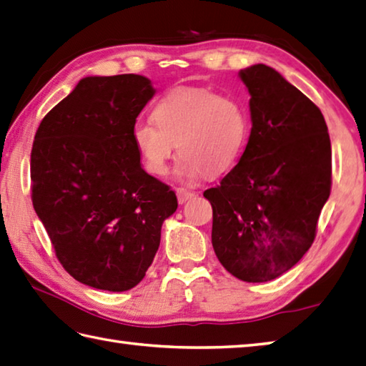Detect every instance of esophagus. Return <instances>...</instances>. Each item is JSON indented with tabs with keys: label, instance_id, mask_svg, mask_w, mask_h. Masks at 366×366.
Listing matches in <instances>:
<instances>
[{
	"label": "esophagus",
	"instance_id": "1",
	"mask_svg": "<svg viewBox=\"0 0 366 366\" xmlns=\"http://www.w3.org/2000/svg\"><path fill=\"white\" fill-rule=\"evenodd\" d=\"M195 197V192H189L185 189H177V202L179 204H184L185 202H189L190 198Z\"/></svg>",
	"mask_w": 366,
	"mask_h": 366
}]
</instances>
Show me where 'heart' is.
Returning a JSON list of instances; mask_svg holds the SVG:
<instances>
[{"instance_id": "heart-1", "label": "heart", "mask_w": 366, "mask_h": 366, "mask_svg": "<svg viewBox=\"0 0 366 366\" xmlns=\"http://www.w3.org/2000/svg\"><path fill=\"white\" fill-rule=\"evenodd\" d=\"M152 120H138L132 139L149 173L164 176L177 152V176L197 182L230 169L244 150L250 132L247 107L232 95L199 87L167 93L155 104Z\"/></svg>"}]
</instances>
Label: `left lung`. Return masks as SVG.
<instances>
[{
	"label": "left lung",
	"mask_w": 366,
	"mask_h": 366,
	"mask_svg": "<svg viewBox=\"0 0 366 366\" xmlns=\"http://www.w3.org/2000/svg\"><path fill=\"white\" fill-rule=\"evenodd\" d=\"M250 95L247 146L238 164L204 192L212 247L246 282H268L302 260L330 197L332 144L319 107L267 64L239 71Z\"/></svg>",
	"instance_id": "1"
}]
</instances>
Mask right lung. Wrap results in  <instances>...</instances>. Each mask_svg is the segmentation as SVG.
Segmentation results:
<instances>
[{
  "label": "right lung",
  "instance_id": "add662e5",
  "mask_svg": "<svg viewBox=\"0 0 366 366\" xmlns=\"http://www.w3.org/2000/svg\"><path fill=\"white\" fill-rule=\"evenodd\" d=\"M154 95L139 74L84 77L34 134L33 207L63 268L93 289L138 285L177 209L176 193L141 168L132 139Z\"/></svg>",
  "mask_w": 366,
  "mask_h": 366
}]
</instances>
